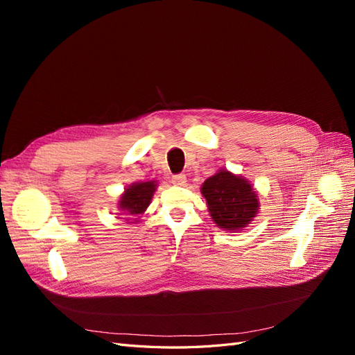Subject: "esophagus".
<instances>
[{
  "instance_id": "34e87169",
  "label": "esophagus",
  "mask_w": 355,
  "mask_h": 355,
  "mask_svg": "<svg viewBox=\"0 0 355 355\" xmlns=\"http://www.w3.org/2000/svg\"><path fill=\"white\" fill-rule=\"evenodd\" d=\"M171 184L173 185H178V187H184L187 184V176L184 173L180 175H175L173 178H171Z\"/></svg>"
}]
</instances>
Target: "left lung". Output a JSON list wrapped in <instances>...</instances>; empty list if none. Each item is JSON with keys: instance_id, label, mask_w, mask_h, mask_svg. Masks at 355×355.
I'll use <instances>...</instances> for the list:
<instances>
[{"instance_id": "left-lung-1", "label": "left lung", "mask_w": 355, "mask_h": 355, "mask_svg": "<svg viewBox=\"0 0 355 355\" xmlns=\"http://www.w3.org/2000/svg\"><path fill=\"white\" fill-rule=\"evenodd\" d=\"M201 194L213 222L227 231L245 228L259 210V200L249 180L223 168L204 182Z\"/></svg>"}]
</instances>
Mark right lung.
<instances>
[{"mask_svg": "<svg viewBox=\"0 0 355 355\" xmlns=\"http://www.w3.org/2000/svg\"><path fill=\"white\" fill-rule=\"evenodd\" d=\"M155 189V180L137 182V184H133L124 189L120 197V202H118V209L127 214V220L130 218L137 219L139 214H142L148 209Z\"/></svg>", "mask_w": 355, "mask_h": 355, "instance_id": "right-lung-1", "label": "right lung"}]
</instances>
